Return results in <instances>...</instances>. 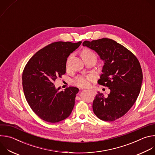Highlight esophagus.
I'll return each instance as SVG.
<instances>
[{"mask_svg": "<svg viewBox=\"0 0 155 155\" xmlns=\"http://www.w3.org/2000/svg\"><path fill=\"white\" fill-rule=\"evenodd\" d=\"M93 93H94V91H93Z\"/></svg>", "mask_w": 155, "mask_h": 155, "instance_id": "esophagus-1", "label": "esophagus"}]
</instances>
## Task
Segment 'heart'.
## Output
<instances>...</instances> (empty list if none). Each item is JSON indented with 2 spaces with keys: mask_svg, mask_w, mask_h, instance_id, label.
Masks as SVG:
<instances>
[{
  "mask_svg": "<svg viewBox=\"0 0 155 155\" xmlns=\"http://www.w3.org/2000/svg\"><path fill=\"white\" fill-rule=\"evenodd\" d=\"M81 55L83 60H85L90 57L96 56L95 54L89 49H84L81 51ZM94 80V77L92 75H78L72 80V83L74 85L80 87H86L89 86L90 82L93 81Z\"/></svg>",
  "mask_w": 155,
  "mask_h": 155,
  "instance_id": "b5f03b06",
  "label": "heart"
}]
</instances>
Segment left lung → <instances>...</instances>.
<instances>
[{"mask_svg": "<svg viewBox=\"0 0 155 155\" xmlns=\"http://www.w3.org/2000/svg\"><path fill=\"white\" fill-rule=\"evenodd\" d=\"M83 45L96 51L104 61L97 83L110 90L106 97L101 93L96 94L93 112L101 120L115 121L129 111L139 96L143 79L140 62L131 51L112 39L86 40Z\"/></svg>", "mask_w": 155, "mask_h": 155, "instance_id": "1", "label": "left lung"}]
</instances>
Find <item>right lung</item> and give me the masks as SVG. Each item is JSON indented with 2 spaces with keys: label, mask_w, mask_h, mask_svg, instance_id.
Returning a JSON list of instances; mask_svg holds the SVG:
<instances>
[{
  "label": "right lung",
  "mask_w": 155,
  "mask_h": 155,
  "mask_svg": "<svg viewBox=\"0 0 155 155\" xmlns=\"http://www.w3.org/2000/svg\"><path fill=\"white\" fill-rule=\"evenodd\" d=\"M81 41H56L38 51L28 62L22 75L26 99L41 120L57 123L68 118L75 105L78 88L55 89L54 83L65 73L68 58Z\"/></svg>",
  "instance_id": "1"
}]
</instances>
